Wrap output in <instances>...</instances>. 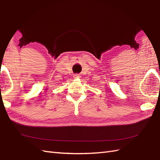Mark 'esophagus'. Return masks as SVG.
<instances>
[{"instance_id": "esophagus-1", "label": "esophagus", "mask_w": 160, "mask_h": 160, "mask_svg": "<svg viewBox=\"0 0 160 160\" xmlns=\"http://www.w3.org/2000/svg\"><path fill=\"white\" fill-rule=\"evenodd\" d=\"M80 75H79V74H74V79H79V78H80Z\"/></svg>"}]
</instances>
